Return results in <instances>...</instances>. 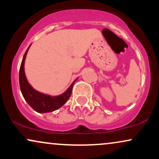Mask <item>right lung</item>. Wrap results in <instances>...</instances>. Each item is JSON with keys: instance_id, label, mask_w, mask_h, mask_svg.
<instances>
[{"instance_id": "obj_1", "label": "right lung", "mask_w": 159, "mask_h": 159, "mask_svg": "<svg viewBox=\"0 0 159 159\" xmlns=\"http://www.w3.org/2000/svg\"><path fill=\"white\" fill-rule=\"evenodd\" d=\"M30 47V45L25 52L22 61H21V66H20V89H21V93H22L25 101L28 103V105L34 111H36L38 113L52 112V111L60 108L66 102L67 100L70 97L71 93H72V87H73V84L75 81L70 85V87L67 89V90L65 93L57 96H51L34 90L27 81L25 73V61Z\"/></svg>"}]
</instances>
